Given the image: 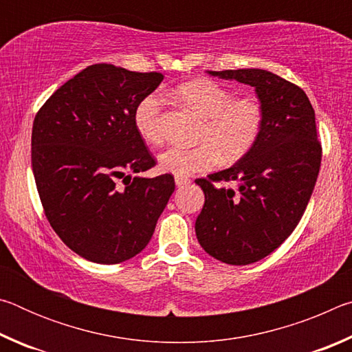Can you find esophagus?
Masks as SVG:
<instances>
[{
    "label": "esophagus",
    "mask_w": 352,
    "mask_h": 352,
    "mask_svg": "<svg viewBox=\"0 0 352 352\" xmlns=\"http://www.w3.org/2000/svg\"><path fill=\"white\" fill-rule=\"evenodd\" d=\"M190 183V180L188 177H175V184L178 188H183V186H188Z\"/></svg>",
    "instance_id": "esophagus-1"
}]
</instances>
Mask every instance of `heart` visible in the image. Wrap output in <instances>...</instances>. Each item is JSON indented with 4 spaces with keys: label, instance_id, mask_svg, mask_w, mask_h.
<instances>
[{
    "label": "heart",
    "instance_id": "obj_1",
    "mask_svg": "<svg viewBox=\"0 0 352 352\" xmlns=\"http://www.w3.org/2000/svg\"><path fill=\"white\" fill-rule=\"evenodd\" d=\"M172 94L205 119L200 144L172 146L160 155V168L177 177L210 170L226 162H236L254 147L259 140L264 115L261 104L252 96L234 98V93L211 79H194L180 83ZM164 100L153 91L142 98L135 109V127L148 144L163 141Z\"/></svg>",
    "mask_w": 352,
    "mask_h": 352
}]
</instances>
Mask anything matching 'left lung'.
<instances>
[{
	"instance_id": "left-lung-1",
	"label": "left lung",
	"mask_w": 352,
	"mask_h": 352,
	"mask_svg": "<svg viewBox=\"0 0 352 352\" xmlns=\"http://www.w3.org/2000/svg\"><path fill=\"white\" fill-rule=\"evenodd\" d=\"M210 74L254 87L264 115L252 151L230 169L195 180L205 192L195 220L200 245L225 264L247 265L275 252L306 211L321 164L315 111L300 87L270 71Z\"/></svg>"
}]
</instances>
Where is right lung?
<instances>
[{"label":"right lung","mask_w":352,"mask_h":352,"mask_svg":"<svg viewBox=\"0 0 352 352\" xmlns=\"http://www.w3.org/2000/svg\"><path fill=\"white\" fill-rule=\"evenodd\" d=\"M162 80L155 71L90 65L35 115L31 158L45 216L65 245L91 262L118 264L144 250L175 189L170 174L130 175L157 164L133 115Z\"/></svg>","instance_id":"obj_1"}]
</instances>
